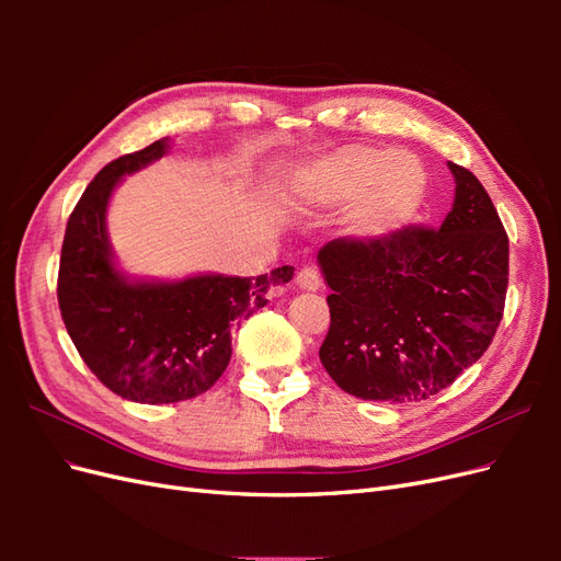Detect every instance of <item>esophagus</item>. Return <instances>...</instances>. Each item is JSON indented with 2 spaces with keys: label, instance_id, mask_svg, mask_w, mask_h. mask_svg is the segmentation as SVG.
Returning a JSON list of instances; mask_svg holds the SVG:
<instances>
[{
  "label": "esophagus",
  "instance_id": "1",
  "mask_svg": "<svg viewBox=\"0 0 561 561\" xmlns=\"http://www.w3.org/2000/svg\"><path fill=\"white\" fill-rule=\"evenodd\" d=\"M297 285H299V290H307V293H316V290H320V285H322V278H320V274L316 268H311V266H307V268H301L299 274H297Z\"/></svg>",
  "mask_w": 561,
  "mask_h": 561
}]
</instances>
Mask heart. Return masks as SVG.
Instances as JSON below:
<instances>
[{
	"instance_id": "b5f03b06",
	"label": "heart",
	"mask_w": 561,
	"mask_h": 561,
	"mask_svg": "<svg viewBox=\"0 0 561 561\" xmlns=\"http://www.w3.org/2000/svg\"><path fill=\"white\" fill-rule=\"evenodd\" d=\"M299 190L320 208L351 203V231L363 239H381L414 217L426 192V175L410 154L346 145L313 163Z\"/></svg>"
}]
</instances>
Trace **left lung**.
<instances>
[{"label": "left lung", "instance_id": "obj_1", "mask_svg": "<svg viewBox=\"0 0 561 561\" xmlns=\"http://www.w3.org/2000/svg\"><path fill=\"white\" fill-rule=\"evenodd\" d=\"M454 208L439 229L334 239L318 250L332 295L320 363L363 400L419 402L478 363L507 293V233L480 180L449 161Z\"/></svg>", "mask_w": 561, "mask_h": 561}]
</instances>
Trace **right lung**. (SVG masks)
I'll return each instance as SVG.
<instances>
[{
  "label": "right lung",
  "instance_id": "obj_1",
  "mask_svg": "<svg viewBox=\"0 0 561 561\" xmlns=\"http://www.w3.org/2000/svg\"><path fill=\"white\" fill-rule=\"evenodd\" d=\"M168 138L118 157L81 194L58 271V307L83 363L112 393L130 402L192 400L222 377L231 330L266 307V290L295 276H194L178 283H133L118 274L105 231L116 182L165 154Z\"/></svg>",
  "mask_w": 561,
  "mask_h": 561
}]
</instances>
